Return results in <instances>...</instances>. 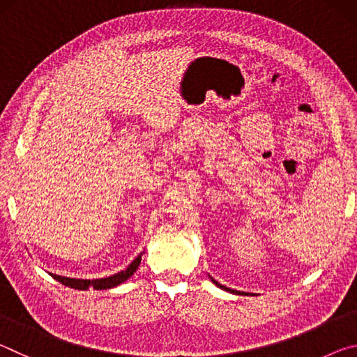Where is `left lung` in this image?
<instances>
[{"mask_svg": "<svg viewBox=\"0 0 357 357\" xmlns=\"http://www.w3.org/2000/svg\"><path fill=\"white\" fill-rule=\"evenodd\" d=\"M211 279H213V277H211ZM213 282L215 283V285L217 287H219V288H222V289H225V291H229V293H236V294H247V293H244V291H236V289H231V288H227V287H223V285H220V283L219 282H215L214 279H213Z\"/></svg>", "mask_w": 357, "mask_h": 357, "instance_id": "left-lung-1", "label": "left lung"}]
</instances>
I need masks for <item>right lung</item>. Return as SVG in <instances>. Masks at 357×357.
<instances>
[{"label": "right lung", "mask_w": 357, "mask_h": 357, "mask_svg": "<svg viewBox=\"0 0 357 357\" xmlns=\"http://www.w3.org/2000/svg\"><path fill=\"white\" fill-rule=\"evenodd\" d=\"M142 255H143V252L134 259V261H132L128 266V269L121 271V273L114 274V275L105 277V279L88 280V279H70V277H63V275H56V274H50V275L55 280H58L59 283H63V285L70 287V288H75V289H88L89 287H93L94 289H108V288H113V287L119 285V283L126 282L132 274L135 273V271L138 269V266H140Z\"/></svg>", "instance_id": "right-lung-1"}]
</instances>
